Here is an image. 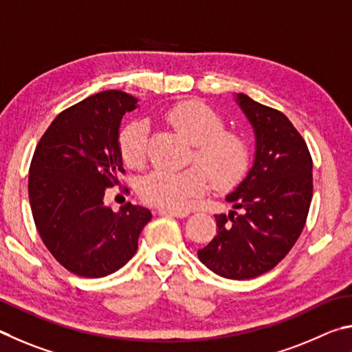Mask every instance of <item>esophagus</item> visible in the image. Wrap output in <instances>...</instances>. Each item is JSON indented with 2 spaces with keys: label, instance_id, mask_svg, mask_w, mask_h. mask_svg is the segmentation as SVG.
Returning a JSON list of instances; mask_svg holds the SVG:
<instances>
[{
  "label": "esophagus",
  "instance_id": "1",
  "mask_svg": "<svg viewBox=\"0 0 352 352\" xmlns=\"http://www.w3.org/2000/svg\"><path fill=\"white\" fill-rule=\"evenodd\" d=\"M159 213H162V214H168V217H175V218H186V217H188V212L171 210V208H160Z\"/></svg>",
  "mask_w": 352,
  "mask_h": 352
}]
</instances>
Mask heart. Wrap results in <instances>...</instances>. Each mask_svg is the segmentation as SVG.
<instances>
[{"mask_svg": "<svg viewBox=\"0 0 352 352\" xmlns=\"http://www.w3.org/2000/svg\"><path fill=\"white\" fill-rule=\"evenodd\" d=\"M165 119L195 145L192 162L201 170H154L139 184L142 199L171 210H182L190 199L206 192V175L219 190L230 188L243 179L249 165L248 145L238 134L224 131V122L213 109L199 102H182L166 111ZM146 146V122L134 120L120 131L119 151L128 166H140L145 162Z\"/></svg>", "mask_w": 352, "mask_h": 352, "instance_id": "b5f03b06", "label": "heart"}]
</instances>
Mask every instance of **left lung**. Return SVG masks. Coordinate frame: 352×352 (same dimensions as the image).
Instances as JSON below:
<instances>
[{"mask_svg": "<svg viewBox=\"0 0 352 352\" xmlns=\"http://www.w3.org/2000/svg\"><path fill=\"white\" fill-rule=\"evenodd\" d=\"M255 133V159L227 195L238 208L217 214L218 233L199 260L224 278L249 280L274 269L297 243L312 199V157L301 134L278 109L238 94Z\"/></svg>", "mask_w": 352, "mask_h": 352, "instance_id": "obj_1", "label": "left lung"}]
</instances>
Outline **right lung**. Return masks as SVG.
<instances>
[{
	"instance_id": "obj_1",
	"label": "right lung",
	"mask_w": 352,
	"mask_h": 352,
	"mask_svg": "<svg viewBox=\"0 0 352 352\" xmlns=\"http://www.w3.org/2000/svg\"><path fill=\"white\" fill-rule=\"evenodd\" d=\"M138 108L123 91L97 92L55 117L35 148L29 168V202L43 243L61 266L102 278L131 260L145 207L126 202L113 212L103 202L119 184L122 117Z\"/></svg>"
}]
</instances>
